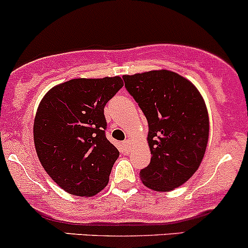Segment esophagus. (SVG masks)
I'll return each mask as SVG.
<instances>
[{"instance_id":"1","label":"esophagus","mask_w":248,"mask_h":248,"mask_svg":"<svg viewBox=\"0 0 248 248\" xmlns=\"http://www.w3.org/2000/svg\"><path fill=\"white\" fill-rule=\"evenodd\" d=\"M123 145H124V148L129 149V148L131 147V141H130V140H125V141L123 142Z\"/></svg>"}]
</instances>
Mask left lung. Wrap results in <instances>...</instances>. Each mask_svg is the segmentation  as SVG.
I'll return each instance as SVG.
<instances>
[{
    "mask_svg": "<svg viewBox=\"0 0 248 248\" xmlns=\"http://www.w3.org/2000/svg\"><path fill=\"white\" fill-rule=\"evenodd\" d=\"M125 87L149 125L150 163L140 172L145 187L168 192L185 184L200 167L209 140L203 96L187 78L160 69L124 75Z\"/></svg>",
    "mask_w": 248,
    "mask_h": 248,
    "instance_id": "obj_1",
    "label": "left lung"
}]
</instances>
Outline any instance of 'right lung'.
Instances as JSON below:
<instances>
[{"label":"right lung","mask_w":248,"mask_h":248,"mask_svg":"<svg viewBox=\"0 0 248 248\" xmlns=\"http://www.w3.org/2000/svg\"><path fill=\"white\" fill-rule=\"evenodd\" d=\"M123 86L121 76L73 78L43 96L33 124L35 152L65 192L93 197L108 184L119 152L105 136L104 107Z\"/></svg>","instance_id":"right-lung-1"}]
</instances>
